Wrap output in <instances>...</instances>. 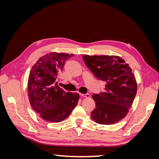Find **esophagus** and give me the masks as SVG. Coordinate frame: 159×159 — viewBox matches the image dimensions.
Returning <instances> with one entry per match:
<instances>
[{"label": "esophagus", "instance_id": "1", "mask_svg": "<svg viewBox=\"0 0 159 159\" xmlns=\"http://www.w3.org/2000/svg\"><path fill=\"white\" fill-rule=\"evenodd\" d=\"M80 96H81V97L83 98H89L90 97V95L89 93H86V94H83V93H80Z\"/></svg>", "mask_w": 159, "mask_h": 159}]
</instances>
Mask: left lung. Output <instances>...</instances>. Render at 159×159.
<instances>
[{
    "label": "left lung",
    "mask_w": 159,
    "mask_h": 159,
    "mask_svg": "<svg viewBox=\"0 0 159 159\" xmlns=\"http://www.w3.org/2000/svg\"><path fill=\"white\" fill-rule=\"evenodd\" d=\"M85 65L105 83L104 92L93 94L95 108L91 113L93 121L112 125L129 113L137 93V84L128 64L117 56L83 55Z\"/></svg>",
    "instance_id": "1"
}]
</instances>
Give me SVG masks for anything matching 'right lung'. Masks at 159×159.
<instances>
[{
  "instance_id": "obj_1",
  "label": "right lung",
  "mask_w": 159,
  "mask_h": 159,
  "mask_svg": "<svg viewBox=\"0 0 159 159\" xmlns=\"http://www.w3.org/2000/svg\"><path fill=\"white\" fill-rule=\"evenodd\" d=\"M74 54L52 52L32 66L28 81L32 109L45 121L58 123L68 117L78 104L80 95L66 92L57 85L65 61Z\"/></svg>"
}]
</instances>
